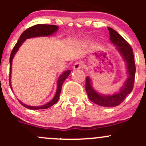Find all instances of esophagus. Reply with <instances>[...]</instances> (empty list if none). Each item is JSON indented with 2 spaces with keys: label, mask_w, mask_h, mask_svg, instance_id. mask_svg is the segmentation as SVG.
I'll use <instances>...</instances> for the list:
<instances>
[{
  "label": "esophagus",
  "mask_w": 146,
  "mask_h": 146,
  "mask_svg": "<svg viewBox=\"0 0 146 146\" xmlns=\"http://www.w3.org/2000/svg\"><path fill=\"white\" fill-rule=\"evenodd\" d=\"M82 68V64L81 62H76L73 66V70H79V69H81Z\"/></svg>",
  "instance_id": "esophagus-1"
}]
</instances>
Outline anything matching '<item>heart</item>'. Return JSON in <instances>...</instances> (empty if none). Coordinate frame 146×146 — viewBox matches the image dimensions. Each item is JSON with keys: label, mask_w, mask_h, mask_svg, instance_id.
<instances>
[{"label": "heart", "mask_w": 146, "mask_h": 146, "mask_svg": "<svg viewBox=\"0 0 146 146\" xmlns=\"http://www.w3.org/2000/svg\"><path fill=\"white\" fill-rule=\"evenodd\" d=\"M89 41H90V39H83V40L81 41V42H80V44H82V45L87 44H88V42H89Z\"/></svg>", "instance_id": "heart-1"}]
</instances>
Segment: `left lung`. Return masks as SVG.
I'll list each match as a JSON object with an SVG mask.
<instances>
[{"label":"left lung","mask_w":146,"mask_h":146,"mask_svg":"<svg viewBox=\"0 0 146 146\" xmlns=\"http://www.w3.org/2000/svg\"><path fill=\"white\" fill-rule=\"evenodd\" d=\"M108 29L110 32V41L117 46L116 49L121 56L126 64L127 78L118 92H115L112 95H103L94 89L92 87V79L90 76H87L85 90L88 98L92 102L102 107H113L119 105L133 90L136 67L133 49L129 44L114 29L108 27Z\"/></svg>","instance_id":"left-lung-1"}]
</instances>
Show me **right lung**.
Masks as SVG:
<instances>
[{
    "label": "right lung",
    "mask_w": 146,
    "mask_h": 146,
    "mask_svg": "<svg viewBox=\"0 0 146 146\" xmlns=\"http://www.w3.org/2000/svg\"><path fill=\"white\" fill-rule=\"evenodd\" d=\"M58 27L56 25H34L32 27L28 28L26 29L25 31L22 33V35H20V38H19L18 41H17V44L13 48V51H12L11 54H10V78H9V83L10 86L11 90H13L11 85V73H12V64H13V60L14 58L15 55L16 54V53L17 52V51L19 50V48L21 46L22 44L24 43L25 41L27 39H30V38L33 37H37V36H51L52 35H54V33L58 31ZM70 70H68L66 71H64L62 74L60 75V76L58 77V80H57V88H56V91L55 95H54V98L51 100V101H49L48 102L46 103V104H43L42 106H37V107H35V106H30L27 105V104H24L23 102H22L21 101L19 100L21 104H23L24 107H25L26 108L29 109V110H44V109L49 108L50 107L54 104L55 103H56L58 102V99H59L60 97V93H61V87H62L63 83H64V80H66L68 78V76L70 75Z\"/></svg>",
    "instance_id": "right-lung-1"
}]
</instances>
